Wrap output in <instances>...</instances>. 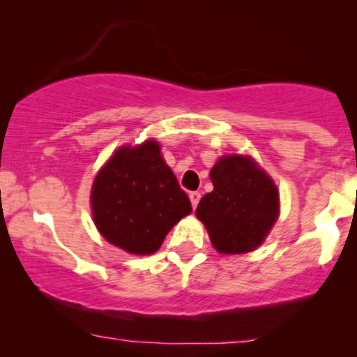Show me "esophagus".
<instances>
[{"mask_svg": "<svg viewBox=\"0 0 357 357\" xmlns=\"http://www.w3.org/2000/svg\"><path fill=\"white\" fill-rule=\"evenodd\" d=\"M190 199H191V206L196 208V206H198L199 199H202V192L191 191V192H190Z\"/></svg>", "mask_w": 357, "mask_h": 357, "instance_id": "1", "label": "esophagus"}]
</instances>
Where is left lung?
<instances>
[{
	"mask_svg": "<svg viewBox=\"0 0 357 357\" xmlns=\"http://www.w3.org/2000/svg\"><path fill=\"white\" fill-rule=\"evenodd\" d=\"M213 191L196 208L220 253L255 250L278 218V191L272 178L248 155L231 154L211 167Z\"/></svg>",
	"mask_w": 357,
	"mask_h": 357,
	"instance_id": "8db88e82",
	"label": "left lung"
}]
</instances>
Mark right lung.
Masks as SVG:
<instances>
[{"instance_id":"obj_1","label":"right lung","mask_w":357,"mask_h":357,"mask_svg":"<svg viewBox=\"0 0 357 357\" xmlns=\"http://www.w3.org/2000/svg\"><path fill=\"white\" fill-rule=\"evenodd\" d=\"M92 215L109 243L136 255H151L171 228L191 213L188 195L155 141L122 146L92 184Z\"/></svg>"}]
</instances>
